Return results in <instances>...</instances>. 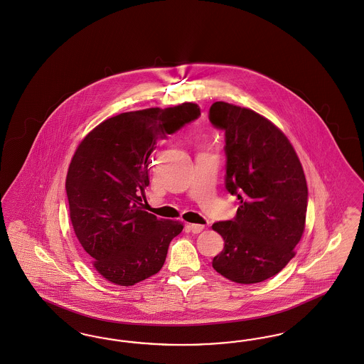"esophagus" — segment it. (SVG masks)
I'll list each match as a JSON object with an SVG mask.
<instances>
[{"label": "esophagus", "mask_w": 364, "mask_h": 364, "mask_svg": "<svg viewBox=\"0 0 364 364\" xmlns=\"http://www.w3.org/2000/svg\"><path fill=\"white\" fill-rule=\"evenodd\" d=\"M188 227H189L190 232H193V234H200L204 230V225H201V224H189Z\"/></svg>", "instance_id": "esophagus-1"}]
</instances>
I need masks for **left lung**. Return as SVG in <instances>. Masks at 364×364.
Returning a JSON list of instances; mask_svg holds the SVG:
<instances>
[{"instance_id": "obj_1", "label": "left lung", "mask_w": 364, "mask_h": 364, "mask_svg": "<svg viewBox=\"0 0 364 364\" xmlns=\"http://www.w3.org/2000/svg\"><path fill=\"white\" fill-rule=\"evenodd\" d=\"M209 121L225 136V189L237 216L215 223L224 249L212 267L239 284L277 274L294 258L307 212V183L284 133L255 111L215 102Z\"/></svg>"}]
</instances>
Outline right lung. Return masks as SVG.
Instances as JSON below:
<instances>
[{
	"instance_id": "right-lung-1",
	"label": "right lung",
	"mask_w": 364,
	"mask_h": 364,
	"mask_svg": "<svg viewBox=\"0 0 364 364\" xmlns=\"http://www.w3.org/2000/svg\"><path fill=\"white\" fill-rule=\"evenodd\" d=\"M201 115L194 103L130 111L80 142L66 175L70 222L96 272L130 287L156 274L182 223L144 210L148 166L160 139Z\"/></svg>"
}]
</instances>
